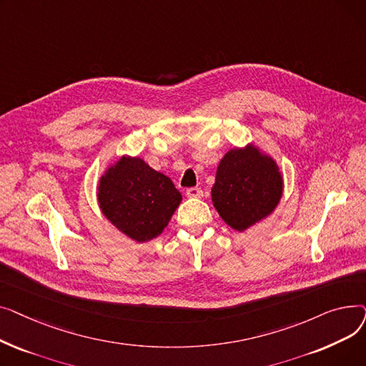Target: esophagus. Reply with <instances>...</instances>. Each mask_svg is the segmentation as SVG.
Wrapping results in <instances>:
<instances>
[{"instance_id":"1","label":"esophagus","mask_w":366,"mask_h":366,"mask_svg":"<svg viewBox=\"0 0 366 366\" xmlns=\"http://www.w3.org/2000/svg\"><path fill=\"white\" fill-rule=\"evenodd\" d=\"M187 196L191 197V199H202L203 197V191L197 187H193V188H187Z\"/></svg>"}]
</instances>
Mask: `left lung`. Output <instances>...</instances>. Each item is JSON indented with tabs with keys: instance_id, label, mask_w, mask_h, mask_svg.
<instances>
[{
	"instance_id": "left-lung-1",
	"label": "left lung",
	"mask_w": 366,
	"mask_h": 366,
	"mask_svg": "<svg viewBox=\"0 0 366 366\" xmlns=\"http://www.w3.org/2000/svg\"><path fill=\"white\" fill-rule=\"evenodd\" d=\"M283 188L277 162L258 145L246 144L219 160L212 203L227 225L244 232L274 212Z\"/></svg>"
}]
</instances>
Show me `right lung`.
<instances>
[{"label":"right lung","mask_w":366,"mask_h":366,"mask_svg":"<svg viewBox=\"0 0 366 366\" xmlns=\"http://www.w3.org/2000/svg\"><path fill=\"white\" fill-rule=\"evenodd\" d=\"M96 196L102 215L138 243L160 236L182 202L169 177L127 154L104 170Z\"/></svg>","instance_id":"right-lung-1"}]
</instances>
